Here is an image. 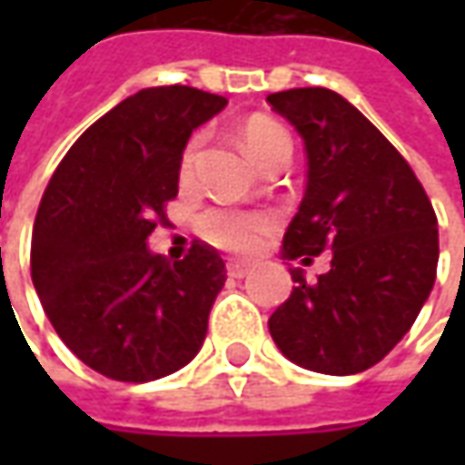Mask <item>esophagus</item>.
I'll return each instance as SVG.
<instances>
[{
    "label": "esophagus",
    "instance_id": "obj_1",
    "mask_svg": "<svg viewBox=\"0 0 465 465\" xmlns=\"http://www.w3.org/2000/svg\"><path fill=\"white\" fill-rule=\"evenodd\" d=\"M251 272V263H238V261H232V263H227V274L235 279H242L245 274Z\"/></svg>",
    "mask_w": 465,
    "mask_h": 465
}]
</instances>
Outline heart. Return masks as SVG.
I'll list each match as a JSON object with an SVG mask.
<instances>
[{"label": "heart", "mask_w": 465, "mask_h": 465, "mask_svg": "<svg viewBox=\"0 0 465 465\" xmlns=\"http://www.w3.org/2000/svg\"><path fill=\"white\" fill-rule=\"evenodd\" d=\"M242 147L256 163H263L269 154L277 150H290V136L272 118H251L241 132ZM202 150V136H193L183 150L181 157V181L191 183L196 173V160ZM272 217L259 214V212H242V209H230V206H214L199 214L196 230L206 242L230 251V253H251L261 245V241L272 232Z\"/></svg>", "instance_id": "1"}]
</instances>
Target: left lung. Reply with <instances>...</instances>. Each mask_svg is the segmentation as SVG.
Instances as JSON below:
<instances>
[{
  "mask_svg": "<svg viewBox=\"0 0 465 465\" xmlns=\"http://www.w3.org/2000/svg\"><path fill=\"white\" fill-rule=\"evenodd\" d=\"M266 100L308 154L282 259L308 263L331 251V269L312 284L290 269L295 287L269 318L272 339L312 372H362L401 341L432 292L435 209L399 150L339 93L295 87Z\"/></svg>",
  "mask_w": 465,
  "mask_h": 465,
  "instance_id": "1",
  "label": "left lung"
}]
</instances>
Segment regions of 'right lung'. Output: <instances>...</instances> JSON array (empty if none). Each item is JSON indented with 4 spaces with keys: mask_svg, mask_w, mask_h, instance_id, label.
<instances>
[{
    "mask_svg": "<svg viewBox=\"0 0 465 465\" xmlns=\"http://www.w3.org/2000/svg\"><path fill=\"white\" fill-rule=\"evenodd\" d=\"M227 105L186 84L147 87L98 118L64 154L33 224L30 274L59 339L95 372L150 383L202 349L224 279L193 242L183 261L147 248L178 196L188 136Z\"/></svg>",
    "mask_w": 465,
    "mask_h": 465,
    "instance_id": "right-lung-1",
    "label": "right lung"
}]
</instances>
